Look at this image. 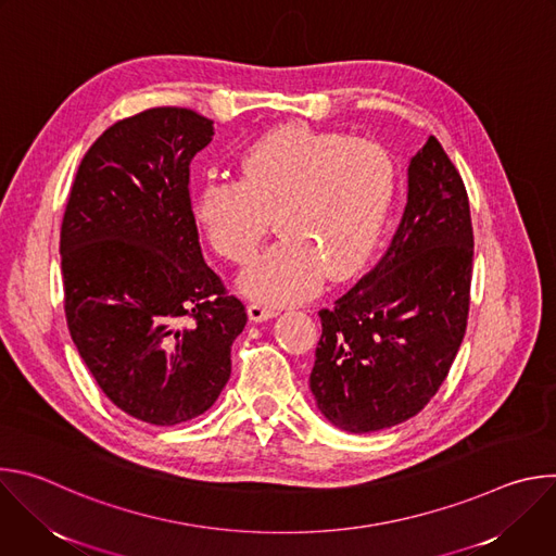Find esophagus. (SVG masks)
<instances>
[{
	"label": "esophagus",
	"instance_id": "obj_1",
	"mask_svg": "<svg viewBox=\"0 0 556 556\" xmlns=\"http://www.w3.org/2000/svg\"><path fill=\"white\" fill-rule=\"evenodd\" d=\"M249 316H251V321L264 324V321L275 319L277 309L270 307V305H264V303H251V305H249Z\"/></svg>",
	"mask_w": 556,
	"mask_h": 556
}]
</instances>
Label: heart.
<instances>
[{
    "label": "heart",
    "instance_id": "heart-1",
    "mask_svg": "<svg viewBox=\"0 0 556 556\" xmlns=\"http://www.w3.org/2000/svg\"><path fill=\"white\" fill-rule=\"evenodd\" d=\"M395 191L399 167L384 144L288 123L242 151L240 178H204L193 215L213 249L235 264L257 255L275 215L281 237L237 286L251 299L283 305L369 260Z\"/></svg>",
    "mask_w": 556,
    "mask_h": 556
}]
</instances>
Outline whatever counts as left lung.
Masks as SVG:
<instances>
[{
    "label": "left lung",
    "mask_w": 556,
    "mask_h": 556,
    "mask_svg": "<svg viewBox=\"0 0 556 556\" xmlns=\"http://www.w3.org/2000/svg\"><path fill=\"white\" fill-rule=\"evenodd\" d=\"M470 275L468 195L429 136L409 161L407 206L387 253L319 312L309 391L328 422L371 433L425 409L462 345Z\"/></svg>",
    "instance_id": "8db88e82"
}]
</instances>
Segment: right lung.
Masks as SVG:
<instances>
[{"label": "right lung", "instance_id": "1", "mask_svg": "<svg viewBox=\"0 0 556 556\" xmlns=\"http://www.w3.org/2000/svg\"><path fill=\"white\" fill-rule=\"evenodd\" d=\"M213 134L182 108L118 121L84 155L61 224L70 337L108 399L157 427L217 401L249 319L206 266L191 211L189 165Z\"/></svg>", "mask_w": 556, "mask_h": 556}]
</instances>
